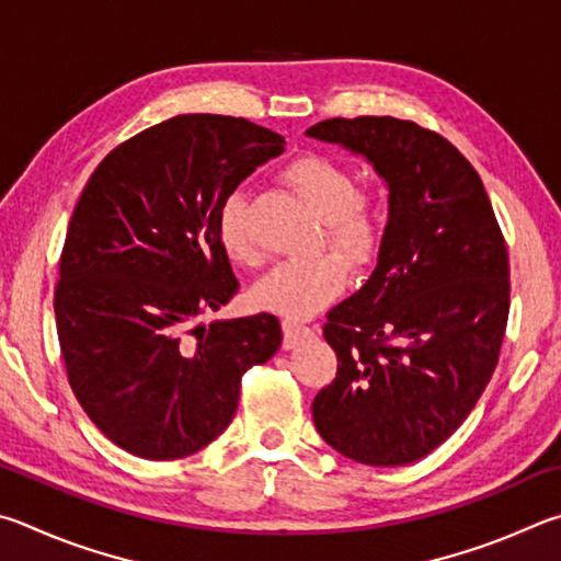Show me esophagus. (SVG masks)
I'll return each instance as SVG.
<instances>
[{
	"label": "esophagus",
	"instance_id": "obj_1",
	"mask_svg": "<svg viewBox=\"0 0 561 561\" xmlns=\"http://www.w3.org/2000/svg\"><path fill=\"white\" fill-rule=\"evenodd\" d=\"M283 332H286V340H283V347H286V350L298 347L300 342H306L308 337L316 335V332H312V328L298 325V322H290V320L283 322Z\"/></svg>",
	"mask_w": 561,
	"mask_h": 561
}]
</instances>
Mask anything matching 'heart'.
<instances>
[{
  "mask_svg": "<svg viewBox=\"0 0 561 561\" xmlns=\"http://www.w3.org/2000/svg\"><path fill=\"white\" fill-rule=\"evenodd\" d=\"M286 180L325 224V239L345 259L365 263L377 253L385 231V199L371 186H357L340 162L322 154H302L286 167ZM245 196H226L219 211V239L236 263H255L259 251L245 221ZM347 271L337 255L280 261L255 283V308L288 320H306L340 296Z\"/></svg>",
  "mask_w": 561,
  "mask_h": 561,
  "instance_id": "obj_1",
  "label": "heart"
}]
</instances>
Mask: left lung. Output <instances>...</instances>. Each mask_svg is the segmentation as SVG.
Instances as JSON below:
<instances>
[{
  "instance_id": "left-lung-1",
  "label": "left lung",
  "mask_w": 561,
  "mask_h": 561,
  "mask_svg": "<svg viewBox=\"0 0 561 561\" xmlns=\"http://www.w3.org/2000/svg\"><path fill=\"white\" fill-rule=\"evenodd\" d=\"M365 157L389 190L377 265L322 328L337 377L312 421L365 466H407L463 424L493 377L510 310L493 206L446 137L397 117H332L306 130Z\"/></svg>"
}]
</instances>
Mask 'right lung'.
<instances>
[{
    "mask_svg": "<svg viewBox=\"0 0 561 561\" xmlns=\"http://www.w3.org/2000/svg\"><path fill=\"white\" fill-rule=\"evenodd\" d=\"M286 140L243 117L176 115L95 167L68 224L54 312L68 381L115 446L174 460L231 424L243 371L283 342L268 312L214 320L239 280L219 211Z\"/></svg>",
    "mask_w": 561,
    "mask_h": 561,
    "instance_id": "right-lung-1",
    "label": "right lung"
}]
</instances>
